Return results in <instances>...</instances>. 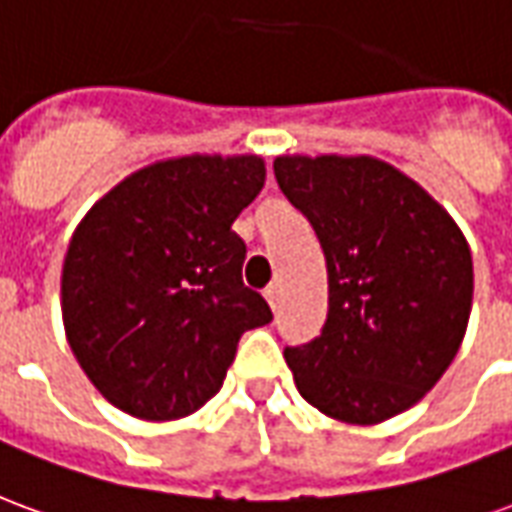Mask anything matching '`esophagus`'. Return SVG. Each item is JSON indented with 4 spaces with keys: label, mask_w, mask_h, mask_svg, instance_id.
<instances>
[{
    "label": "esophagus",
    "mask_w": 512,
    "mask_h": 512,
    "mask_svg": "<svg viewBox=\"0 0 512 512\" xmlns=\"http://www.w3.org/2000/svg\"><path fill=\"white\" fill-rule=\"evenodd\" d=\"M263 296H266L268 307H271V310H277L279 296H282V288H279V282H271V285H268V288L263 290Z\"/></svg>",
    "instance_id": "1"
}]
</instances>
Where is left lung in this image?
I'll list each match as a JSON object with an SVG mask.
<instances>
[{
    "label": "left lung",
    "instance_id": "1",
    "mask_svg": "<svg viewBox=\"0 0 512 512\" xmlns=\"http://www.w3.org/2000/svg\"><path fill=\"white\" fill-rule=\"evenodd\" d=\"M282 194L326 257L329 312L285 348L301 397L348 425L403 414L458 354L472 312V252L428 191L373 156H277Z\"/></svg>",
    "mask_w": 512,
    "mask_h": 512
}]
</instances>
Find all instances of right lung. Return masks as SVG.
Here are the masks:
<instances>
[{
  "mask_svg": "<svg viewBox=\"0 0 512 512\" xmlns=\"http://www.w3.org/2000/svg\"><path fill=\"white\" fill-rule=\"evenodd\" d=\"M266 183L260 156L191 153L136 169L76 224L62 263V323L101 395L169 422L211 400L241 334L271 321L241 279L233 222Z\"/></svg>",
  "mask_w": 512,
  "mask_h": 512,
  "instance_id": "add662e5",
  "label": "right lung"
}]
</instances>
